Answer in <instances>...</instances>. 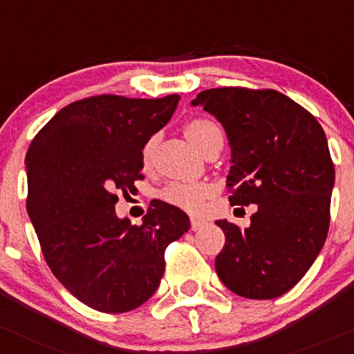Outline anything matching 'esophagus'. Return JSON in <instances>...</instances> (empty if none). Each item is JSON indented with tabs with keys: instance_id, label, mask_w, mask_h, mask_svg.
I'll return each mask as SVG.
<instances>
[{
	"instance_id": "esophagus-1",
	"label": "esophagus",
	"mask_w": 354,
	"mask_h": 354,
	"mask_svg": "<svg viewBox=\"0 0 354 354\" xmlns=\"http://www.w3.org/2000/svg\"><path fill=\"white\" fill-rule=\"evenodd\" d=\"M203 225H205V221H202V218L192 217V230H200Z\"/></svg>"
}]
</instances>
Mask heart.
Masks as SVG:
<instances>
[{
    "label": "heart",
    "mask_w": 354,
    "mask_h": 354,
    "mask_svg": "<svg viewBox=\"0 0 354 354\" xmlns=\"http://www.w3.org/2000/svg\"><path fill=\"white\" fill-rule=\"evenodd\" d=\"M185 136L200 152H205L212 144L222 140V132L214 122L207 118H195L185 125ZM156 149V137L149 139L142 147V162L151 165ZM214 195V188L207 183H171L161 192V198L169 205H174L181 210L198 214L205 207V202Z\"/></svg>",
    "instance_id": "obj_1"
}]
</instances>
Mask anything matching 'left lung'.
<instances>
[{"mask_svg": "<svg viewBox=\"0 0 354 354\" xmlns=\"http://www.w3.org/2000/svg\"><path fill=\"white\" fill-rule=\"evenodd\" d=\"M192 105L227 133L230 203L258 205L244 230L215 222L225 234L215 271L236 295L277 299L302 280L326 243L334 165L324 130L274 89H205Z\"/></svg>", "mask_w": 354, "mask_h": 354, "instance_id": "8db88e82", "label": "left lung"}]
</instances>
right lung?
Listing matches in <instances>:
<instances>
[{
  "label": "right lung",
  "mask_w": 354,
  "mask_h": 354,
  "mask_svg": "<svg viewBox=\"0 0 354 354\" xmlns=\"http://www.w3.org/2000/svg\"><path fill=\"white\" fill-rule=\"evenodd\" d=\"M178 102L91 96L57 111L28 147L27 210L44 258L95 310L122 314L147 302L165 274L166 245L189 229L188 215L161 200L142 225L115 212L117 192L142 178V147Z\"/></svg>",
  "instance_id": "obj_1"
}]
</instances>
